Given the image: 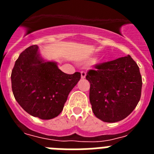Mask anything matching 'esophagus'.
Returning a JSON list of instances; mask_svg holds the SVG:
<instances>
[{
	"label": "esophagus",
	"instance_id": "obj_1",
	"mask_svg": "<svg viewBox=\"0 0 154 154\" xmlns=\"http://www.w3.org/2000/svg\"><path fill=\"white\" fill-rule=\"evenodd\" d=\"M85 76H86V72H84V71H82L81 72V78L82 79H85Z\"/></svg>",
	"mask_w": 154,
	"mask_h": 154
}]
</instances>
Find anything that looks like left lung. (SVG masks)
<instances>
[{
	"instance_id": "8db88e82",
	"label": "left lung",
	"mask_w": 154,
	"mask_h": 154,
	"mask_svg": "<svg viewBox=\"0 0 154 154\" xmlns=\"http://www.w3.org/2000/svg\"><path fill=\"white\" fill-rule=\"evenodd\" d=\"M89 100L94 115L106 123H116L130 115L141 96L142 77L130 55L103 62L89 70Z\"/></svg>"
}]
</instances>
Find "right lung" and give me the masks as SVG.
I'll use <instances>...</instances> for the list:
<instances>
[{
	"mask_svg": "<svg viewBox=\"0 0 154 154\" xmlns=\"http://www.w3.org/2000/svg\"><path fill=\"white\" fill-rule=\"evenodd\" d=\"M11 87L18 104L42 119L58 116L69 92L81 79L80 72L64 73L55 62H46L32 45L20 54L11 72Z\"/></svg>",
	"mask_w": 154,
	"mask_h": 154,
	"instance_id": "1",
	"label": "right lung"
}]
</instances>
